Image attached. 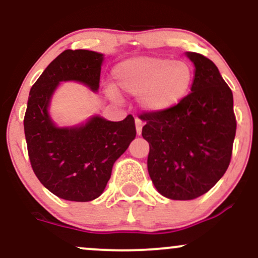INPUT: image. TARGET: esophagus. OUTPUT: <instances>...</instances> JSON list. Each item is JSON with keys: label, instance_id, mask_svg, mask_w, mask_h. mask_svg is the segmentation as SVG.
<instances>
[{"label": "esophagus", "instance_id": "1", "mask_svg": "<svg viewBox=\"0 0 258 258\" xmlns=\"http://www.w3.org/2000/svg\"><path fill=\"white\" fill-rule=\"evenodd\" d=\"M135 125H137L138 135H141V132H143V125H144L143 120L139 119V118H137V119H135Z\"/></svg>", "mask_w": 258, "mask_h": 258}]
</instances>
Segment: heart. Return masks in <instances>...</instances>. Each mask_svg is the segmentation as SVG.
<instances>
[{"instance_id":"obj_1","label":"heart","mask_w":258,"mask_h":258,"mask_svg":"<svg viewBox=\"0 0 258 258\" xmlns=\"http://www.w3.org/2000/svg\"><path fill=\"white\" fill-rule=\"evenodd\" d=\"M115 86L125 94L140 95L145 109L162 112L178 105L194 82L191 66L163 57H134L113 69Z\"/></svg>"}]
</instances>
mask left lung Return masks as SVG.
Instances as JSON below:
<instances>
[{"instance_id": "obj_1", "label": "left lung", "mask_w": 258, "mask_h": 258, "mask_svg": "<svg viewBox=\"0 0 258 258\" xmlns=\"http://www.w3.org/2000/svg\"><path fill=\"white\" fill-rule=\"evenodd\" d=\"M195 64L191 92L172 108L144 112L147 169L161 195L192 200L212 189L229 167L236 133L233 92L215 63L187 52Z\"/></svg>"}]
</instances>
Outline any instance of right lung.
Masks as SVG:
<instances>
[{
	"instance_id": "add662e5",
	"label": "right lung",
	"mask_w": 258,
	"mask_h": 258,
	"mask_svg": "<svg viewBox=\"0 0 258 258\" xmlns=\"http://www.w3.org/2000/svg\"><path fill=\"white\" fill-rule=\"evenodd\" d=\"M103 54L66 50L31 86L24 115V133L31 168L52 194L68 201L86 202L105 190L114 162L137 137L132 114L120 121L91 118L78 128H57L48 103L59 82L75 80L96 91Z\"/></svg>"
}]
</instances>
